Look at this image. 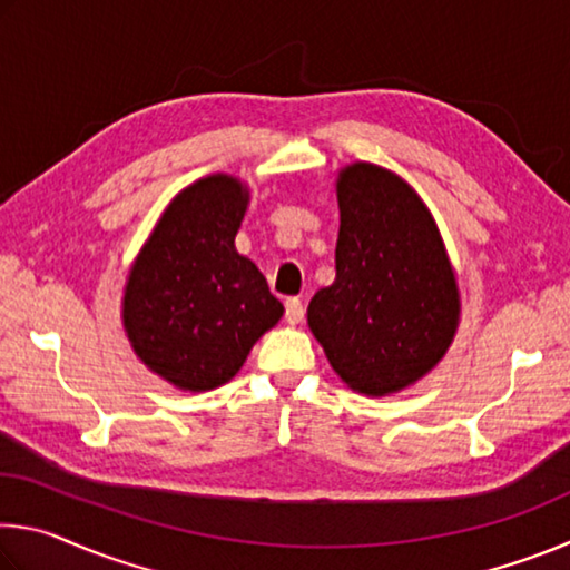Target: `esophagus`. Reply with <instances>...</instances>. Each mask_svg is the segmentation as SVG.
Wrapping results in <instances>:
<instances>
[{
  "instance_id": "34e87169",
  "label": "esophagus",
  "mask_w": 570,
  "mask_h": 570,
  "mask_svg": "<svg viewBox=\"0 0 570 570\" xmlns=\"http://www.w3.org/2000/svg\"><path fill=\"white\" fill-rule=\"evenodd\" d=\"M304 320V304L298 298H286V322L298 324Z\"/></svg>"
}]
</instances>
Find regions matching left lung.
<instances>
[{"mask_svg": "<svg viewBox=\"0 0 570 570\" xmlns=\"http://www.w3.org/2000/svg\"><path fill=\"white\" fill-rule=\"evenodd\" d=\"M336 200V278L308 302V330L346 387L384 397L445 356L460 322L455 272L435 218L392 170L352 163Z\"/></svg>", "mask_w": 570, "mask_h": 570, "instance_id": "left-lung-1", "label": "left lung"}]
</instances>
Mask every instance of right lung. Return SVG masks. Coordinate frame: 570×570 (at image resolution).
I'll list each match as a JSON object with an SVG mask.
<instances>
[{
	"label": "right lung",
	"instance_id": "add662e5",
	"mask_svg": "<svg viewBox=\"0 0 570 570\" xmlns=\"http://www.w3.org/2000/svg\"><path fill=\"white\" fill-rule=\"evenodd\" d=\"M248 188L216 173L183 188L128 274L122 326L138 360L178 390L208 392L244 366L284 304L236 250Z\"/></svg>",
	"mask_w": 570,
	"mask_h": 570
}]
</instances>
